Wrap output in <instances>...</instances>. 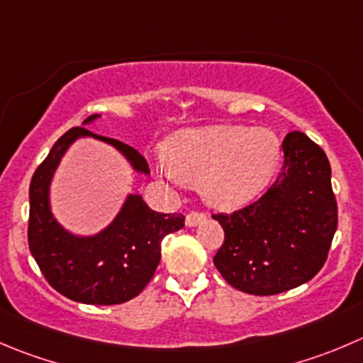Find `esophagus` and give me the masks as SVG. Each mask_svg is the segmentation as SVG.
Returning <instances> with one entry per match:
<instances>
[{"mask_svg":"<svg viewBox=\"0 0 363 363\" xmlns=\"http://www.w3.org/2000/svg\"><path fill=\"white\" fill-rule=\"evenodd\" d=\"M203 220H206V214L200 213V211H191V213L186 216V225H188V227H195V225H199L200 221Z\"/></svg>","mask_w":363,"mask_h":363,"instance_id":"1","label":"esophagus"}]
</instances>
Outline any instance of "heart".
<instances>
[{
	"instance_id": "heart-1",
	"label": "heart",
	"mask_w": 363,
	"mask_h": 363,
	"mask_svg": "<svg viewBox=\"0 0 363 363\" xmlns=\"http://www.w3.org/2000/svg\"><path fill=\"white\" fill-rule=\"evenodd\" d=\"M164 161L175 179L202 184L211 206L230 209L248 202L275 175L280 143L269 129H184L167 142Z\"/></svg>"
}]
</instances>
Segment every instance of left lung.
I'll return each instance as SVG.
<instances>
[{"instance_id":"left-lung-1","label":"left lung","mask_w":363,"mask_h":363,"mask_svg":"<svg viewBox=\"0 0 363 363\" xmlns=\"http://www.w3.org/2000/svg\"><path fill=\"white\" fill-rule=\"evenodd\" d=\"M282 149V168L259 200L213 214L225 232L214 266L232 287L255 296L314 279L339 221L325 150L300 131L289 133Z\"/></svg>"}]
</instances>
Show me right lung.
<instances>
[{
	"label": "right lung",
	"instance_id": "right-lung-1",
	"mask_svg": "<svg viewBox=\"0 0 363 363\" xmlns=\"http://www.w3.org/2000/svg\"><path fill=\"white\" fill-rule=\"evenodd\" d=\"M92 115L84 122H92ZM77 136H94L117 147L138 172L149 174L145 157L128 143L72 128L52 145L30 182L28 245L52 289L72 301L117 305L138 296L156 273L164 235L184 227L182 214L156 213L140 195H131L113 223L94 238H74L49 209V182L63 152Z\"/></svg>",
	"mask_w": 363,
	"mask_h": 363
}]
</instances>
